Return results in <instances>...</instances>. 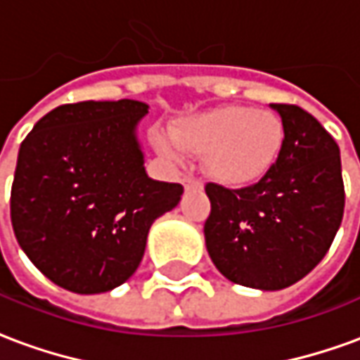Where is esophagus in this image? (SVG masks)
<instances>
[{
	"label": "esophagus",
	"mask_w": 360,
	"mask_h": 360,
	"mask_svg": "<svg viewBox=\"0 0 360 360\" xmlns=\"http://www.w3.org/2000/svg\"><path fill=\"white\" fill-rule=\"evenodd\" d=\"M182 184H184L186 190H200L202 188V182L198 178H194V176H184Z\"/></svg>",
	"instance_id": "1"
}]
</instances>
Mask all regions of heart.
<instances>
[{"label":"heart","mask_w":360,"mask_h":360,"mask_svg":"<svg viewBox=\"0 0 360 360\" xmlns=\"http://www.w3.org/2000/svg\"><path fill=\"white\" fill-rule=\"evenodd\" d=\"M172 141L156 137V148L172 162L182 150L204 155V168L215 182L243 188L259 182L276 162L284 125L270 111L221 105L180 119L170 129Z\"/></svg>","instance_id":"1"}]
</instances>
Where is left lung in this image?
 I'll use <instances>...</instances> for the list:
<instances>
[{"label":"left lung","mask_w":360,"mask_h":360,"mask_svg":"<svg viewBox=\"0 0 360 360\" xmlns=\"http://www.w3.org/2000/svg\"><path fill=\"white\" fill-rule=\"evenodd\" d=\"M284 125L276 162L257 184H205V247L227 280L282 290L316 269L335 239L345 186L335 139L306 109L270 103Z\"/></svg>","instance_id":"obj_1"}]
</instances>
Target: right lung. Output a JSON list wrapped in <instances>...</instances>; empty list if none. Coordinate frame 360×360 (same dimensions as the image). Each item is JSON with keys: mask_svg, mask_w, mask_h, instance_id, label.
Masks as SVG:
<instances>
[{"mask_svg": "<svg viewBox=\"0 0 360 360\" xmlns=\"http://www.w3.org/2000/svg\"><path fill=\"white\" fill-rule=\"evenodd\" d=\"M148 105L78 101L37 121L17 156L11 225L44 276L76 294L121 286L184 188L148 178L135 127Z\"/></svg>", "mask_w": 360, "mask_h": 360, "instance_id": "right-lung-1", "label": "right lung"}]
</instances>
